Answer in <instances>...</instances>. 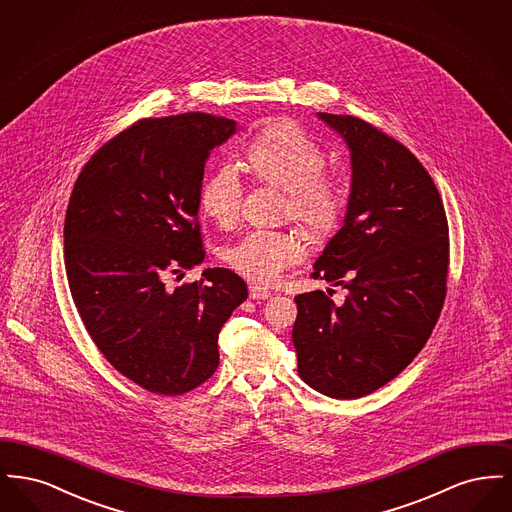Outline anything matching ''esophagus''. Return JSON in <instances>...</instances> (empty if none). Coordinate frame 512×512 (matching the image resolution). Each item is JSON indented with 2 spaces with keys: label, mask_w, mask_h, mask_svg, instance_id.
I'll list each match as a JSON object with an SVG mask.
<instances>
[{
  "label": "esophagus",
  "mask_w": 512,
  "mask_h": 512,
  "mask_svg": "<svg viewBox=\"0 0 512 512\" xmlns=\"http://www.w3.org/2000/svg\"><path fill=\"white\" fill-rule=\"evenodd\" d=\"M249 297L251 299H268L270 297V292H268L267 288H263V286H259V284H249Z\"/></svg>",
  "instance_id": "esophagus-1"
}]
</instances>
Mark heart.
I'll use <instances>...</instances> for the list:
<instances>
[{"label":"heart","instance_id":"1","mask_svg":"<svg viewBox=\"0 0 512 512\" xmlns=\"http://www.w3.org/2000/svg\"><path fill=\"white\" fill-rule=\"evenodd\" d=\"M247 163L261 180L286 192L284 213L309 234L326 236L340 226L347 209L345 184L326 176L324 149L292 122H276L247 147ZM199 209L222 228H232L242 213L244 182L234 161H220L199 188ZM303 255L297 234L253 228L220 251L222 261L255 282H272Z\"/></svg>","mask_w":512,"mask_h":512}]
</instances>
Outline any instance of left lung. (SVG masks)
<instances>
[{"instance_id": "obj_1", "label": "left lung", "mask_w": 512, "mask_h": 512, "mask_svg": "<svg viewBox=\"0 0 512 512\" xmlns=\"http://www.w3.org/2000/svg\"><path fill=\"white\" fill-rule=\"evenodd\" d=\"M351 151V194L340 232L313 278L345 290L295 297L293 347L305 384L334 399L386 386L426 345L449 270V226L438 188L413 153L351 115L318 113Z\"/></svg>"}]
</instances>
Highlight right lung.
Listing matches in <instances>:
<instances>
[{
  "mask_svg": "<svg viewBox=\"0 0 512 512\" xmlns=\"http://www.w3.org/2000/svg\"><path fill=\"white\" fill-rule=\"evenodd\" d=\"M236 121L207 113L142 119L111 138L76 178L65 215V268L90 338L122 376L182 395L219 366V332L247 299L244 280L203 263L199 188L213 147Z\"/></svg>",
  "mask_w": 512,
  "mask_h": 512,
  "instance_id": "1",
  "label": "right lung"
}]
</instances>
